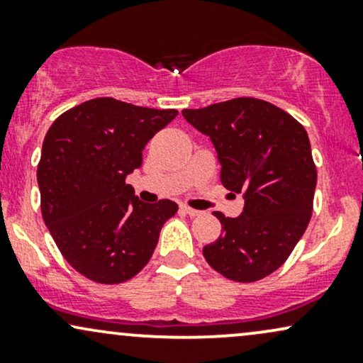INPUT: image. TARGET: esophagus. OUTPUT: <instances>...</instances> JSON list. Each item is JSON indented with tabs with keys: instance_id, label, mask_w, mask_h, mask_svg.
<instances>
[{
	"instance_id": "1",
	"label": "esophagus",
	"mask_w": 363,
	"mask_h": 363,
	"mask_svg": "<svg viewBox=\"0 0 363 363\" xmlns=\"http://www.w3.org/2000/svg\"><path fill=\"white\" fill-rule=\"evenodd\" d=\"M181 211H182V213L189 215V216H198L199 213H201V211L193 210V208H189V206H186V205H182V206H181Z\"/></svg>"
}]
</instances>
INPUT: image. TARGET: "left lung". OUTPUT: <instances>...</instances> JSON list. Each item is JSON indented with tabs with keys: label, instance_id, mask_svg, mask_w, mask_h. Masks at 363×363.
I'll list each match as a JSON object with an SVG mask.
<instances>
[{
	"label": "left lung",
	"instance_id": "1",
	"mask_svg": "<svg viewBox=\"0 0 363 363\" xmlns=\"http://www.w3.org/2000/svg\"><path fill=\"white\" fill-rule=\"evenodd\" d=\"M210 136L227 189L244 196L237 218L215 216L223 234L203 247L208 264L240 283L268 277L286 261L312 215L318 170L307 131L289 112L252 97L184 109Z\"/></svg>",
	"mask_w": 363,
	"mask_h": 363
}]
</instances>
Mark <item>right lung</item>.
I'll list each match as a JSON object with an SVG mask.
<instances>
[{
  "label": "right lung",
  "instance_id": "add662e5",
  "mask_svg": "<svg viewBox=\"0 0 363 363\" xmlns=\"http://www.w3.org/2000/svg\"><path fill=\"white\" fill-rule=\"evenodd\" d=\"M176 116L101 97L49 128L37 165L43 218L65 259L89 280L114 285L138 274L176 215L174 201L143 203L126 184L145 145Z\"/></svg>",
  "mask_w": 363,
  "mask_h": 363
}]
</instances>
